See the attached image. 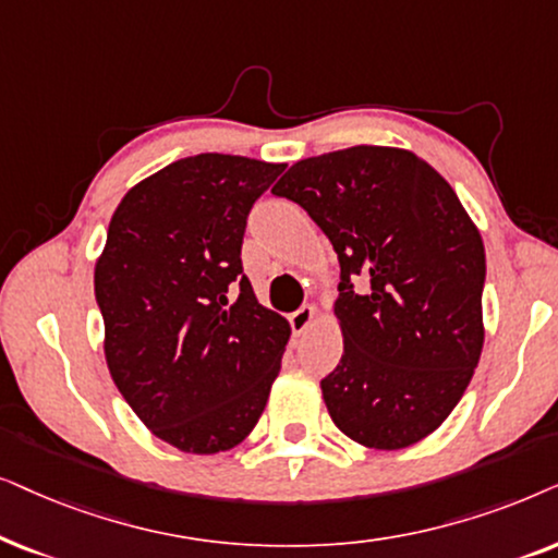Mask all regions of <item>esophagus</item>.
<instances>
[{"label": "esophagus", "instance_id": "esophagus-1", "mask_svg": "<svg viewBox=\"0 0 558 558\" xmlns=\"http://www.w3.org/2000/svg\"><path fill=\"white\" fill-rule=\"evenodd\" d=\"M314 318H316V308L314 306H301L299 311H293L288 322H291L293 333H303L311 324H314Z\"/></svg>", "mask_w": 558, "mask_h": 558}]
</instances>
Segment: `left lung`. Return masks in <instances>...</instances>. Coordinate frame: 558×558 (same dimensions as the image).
<instances>
[{
	"label": "left lung",
	"instance_id": "left-lung-1",
	"mask_svg": "<svg viewBox=\"0 0 558 558\" xmlns=\"http://www.w3.org/2000/svg\"><path fill=\"white\" fill-rule=\"evenodd\" d=\"M272 193L303 206L339 257L344 354L322 380L331 421L369 449L426 439L485 344V244L454 189L418 155L356 145L299 160Z\"/></svg>",
	"mask_w": 558,
	"mask_h": 558
}]
</instances>
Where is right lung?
<instances>
[{"label":"right lung","mask_w":558,"mask_h":558,"mask_svg":"<svg viewBox=\"0 0 558 558\" xmlns=\"http://www.w3.org/2000/svg\"><path fill=\"white\" fill-rule=\"evenodd\" d=\"M283 162L202 153L124 193L96 259L111 380L137 418L185 454L250 436L280 373L291 324L242 272L252 204Z\"/></svg>","instance_id":"1"}]
</instances>
